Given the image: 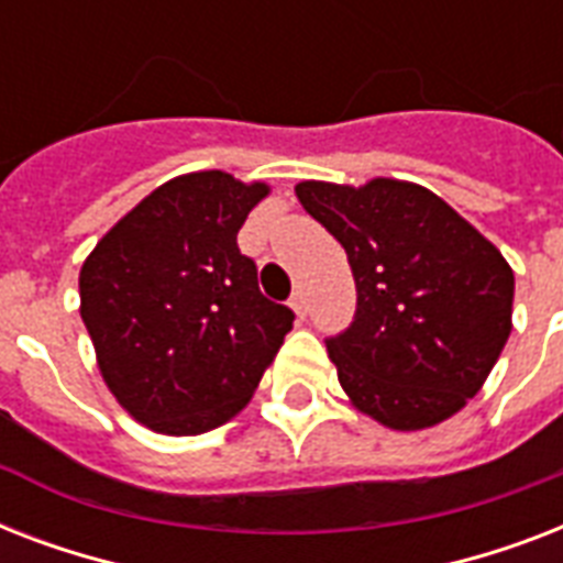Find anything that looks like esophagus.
<instances>
[{
  "label": "esophagus",
  "mask_w": 563,
  "mask_h": 563,
  "mask_svg": "<svg viewBox=\"0 0 563 563\" xmlns=\"http://www.w3.org/2000/svg\"><path fill=\"white\" fill-rule=\"evenodd\" d=\"M289 307L295 309V316H298V318L307 316V300H303V291H295V295H291Z\"/></svg>",
  "instance_id": "34e87169"
}]
</instances>
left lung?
I'll return each mask as SVG.
<instances>
[{
	"mask_svg": "<svg viewBox=\"0 0 563 563\" xmlns=\"http://www.w3.org/2000/svg\"><path fill=\"white\" fill-rule=\"evenodd\" d=\"M298 201L342 242L356 316L327 353L353 409L397 432L453 418L511 333L515 272L494 242L409 180H300Z\"/></svg>",
	"mask_w": 563,
	"mask_h": 563,
	"instance_id": "obj_1",
	"label": "left lung"
}]
</instances>
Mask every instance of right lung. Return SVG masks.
<instances>
[{
	"mask_svg": "<svg viewBox=\"0 0 563 563\" xmlns=\"http://www.w3.org/2000/svg\"><path fill=\"white\" fill-rule=\"evenodd\" d=\"M272 192L228 172H189L145 195L78 274L81 318L119 406L163 435H201L254 397L291 330L236 245Z\"/></svg>",
	"mask_w": 563,
	"mask_h": 563,
	"instance_id": "1",
	"label": "right lung"
}]
</instances>
